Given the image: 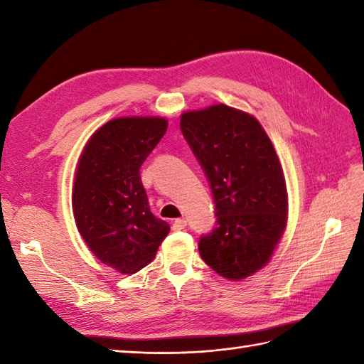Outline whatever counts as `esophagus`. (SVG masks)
Segmentation results:
<instances>
[{
  "instance_id": "esophagus-1",
  "label": "esophagus",
  "mask_w": 364,
  "mask_h": 364,
  "mask_svg": "<svg viewBox=\"0 0 364 364\" xmlns=\"http://www.w3.org/2000/svg\"><path fill=\"white\" fill-rule=\"evenodd\" d=\"M186 226V220L185 218H176L173 222V230H182Z\"/></svg>"
}]
</instances>
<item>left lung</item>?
<instances>
[{
  "instance_id": "left-lung-1",
  "label": "left lung",
  "mask_w": 364,
  "mask_h": 364,
  "mask_svg": "<svg viewBox=\"0 0 364 364\" xmlns=\"http://www.w3.org/2000/svg\"><path fill=\"white\" fill-rule=\"evenodd\" d=\"M182 135L211 186L215 226L202 259L238 281L269 262L287 225V188L277 151L257 118L226 105L181 117Z\"/></svg>"
}]
</instances>
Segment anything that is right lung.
Here are the masks:
<instances>
[{
    "instance_id": "add662e5",
    "label": "right lung",
    "mask_w": 364,
    "mask_h": 364,
    "mask_svg": "<svg viewBox=\"0 0 364 364\" xmlns=\"http://www.w3.org/2000/svg\"><path fill=\"white\" fill-rule=\"evenodd\" d=\"M167 126L159 117L111 119L86 142L77 165V229L98 259L123 274L147 266L170 232V225L151 214L139 176Z\"/></svg>"
}]
</instances>
